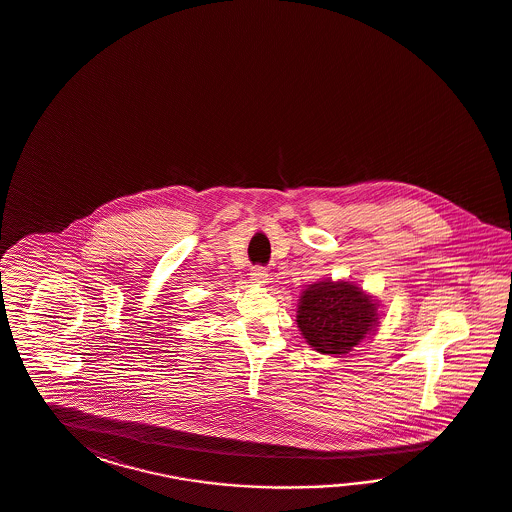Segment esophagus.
I'll use <instances>...</instances> for the list:
<instances>
[{
	"mask_svg": "<svg viewBox=\"0 0 512 512\" xmlns=\"http://www.w3.org/2000/svg\"><path fill=\"white\" fill-rule=\"evenodd\" d=\"M250 280L256 282V284H267L269 273H267V269L262 267V265H256V267H252V271H250Z\"/></svg>",
	"mask_w": 512,
	"mask_h": 512,
	"instance_id": "1",
	"label": "esophagus"
}]
</instances>
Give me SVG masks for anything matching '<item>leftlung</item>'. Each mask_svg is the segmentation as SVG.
<instances>
[{
    "label": "left lung",
    "instance_id": "8db88e82",
    "mask_svg": "<svg viewBox=\"0 0 512 512\" xmlns=\"http://www.w3.org/2000/svg\"><path fill=\"white\" fill-rule=\"evenodd\" d=\"M380 302L352 282L322 280L306 287L297 309L298 330L308 345L330 356H343L374 335Z\"/></svg>",
    "mask_w": 512,
    "mask_h": 512
}]
</instances>
